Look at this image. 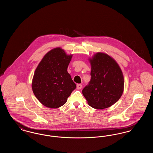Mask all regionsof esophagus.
I'll return each instance as SVG.
<instances>
[{"instance_id":"1","label":"esophagus","mask_w":153,"mask_h":153,"mask_svg":"<svg viewBox=\"0 0 153 153\" xmlns=\"http://www.w3.org/2000/svg\"><path fill=\"white\" fill-rule=\"evenodd\" d=\"M82 85L81 84H79L77 85V89H80L82 88Z\"/></svg>"}]
</instances>
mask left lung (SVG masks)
<instances>
[{"label":"left lung","mask_w":153,"mask_h":153,"mask_svg":"<svg viewBox=\"0 0 153 153\" xmlns=\"http://www.w3.org/2000/svg\"><path fill=\"white\" fill-rule=\"evenodd\" d=\"M90 62L91 78L82 89V94L92 107L107 108L122 95L123 73L116 61L106 54L97 53Z\"/></svg>","instance_id":"1"}]
</instances>
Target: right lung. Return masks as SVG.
Masks as SVG:
<instances>
[{"mask_svg": "<svg viewBox=\"0 0 153 153\" xmlns=\"http://www.w3.org/2000/svg\"><path fill=\"white\" fill-rule=\"evenodd\" d=\"M59 48L49 51L40 62L34 74L32 89L44 105L57 108L65 104L76 85L67 68L72 59Z\"/></svg>", "mask_w": 153, "mask_h": 153, "instance_id": "1", "label": "right lung"}]
</instances>
